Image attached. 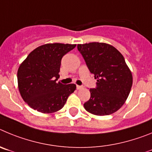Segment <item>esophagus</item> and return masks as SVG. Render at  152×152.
Instances as JSON below:
<instances>
[{
	"label": "esophagus",
	"mask_w": 152,
	"mask_h": 152,
	"mask_svg": "<svg viewBox=\"0 0 152 152\" xmlns=\"http://www.w3.org/2000/svg\"><path fill=\"white\" fill-rule=\"evenodd\" d=\"M83 88V86H76V88H77L78 90L82 89Z\"/></svg>",
	"instance_id": "esophagus-1"
}]
</instances>
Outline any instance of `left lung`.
I'll return each instance as SVG.
<instances>
[{
    "instance_id": "obj_1",
    "label": "left lung",
    "mask_w": 152,
    "mask_h": 152,
    "mask_svg": "<svg viewBox=\"0 0 152 152\" xmlns=\"http://www.w3.org/2000/svg\"><path fill=\"white\" fill-rule=\"evenodd\" d=\"M88 69L97 79V87L90 88L91 97L84 104L89 113L110 115L125 103L132 85V75L124 56L110 45L100 42L78 45Z\"/></svg>"
}]
</instances>
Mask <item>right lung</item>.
Instances as JSON below:
<instances>
[{
    "label": "right lung",
    "instance_id": "obj_1",
    "mask_svg": "<svg viewBox=\"0 0 152 152\" xmlns=\"http://www.w3.org/2000/svg\"><path fill=\"white\" fill-rule=\"evenodd\" d=\"M76 45L53 43L30 53L17 71L18 88L27 104L37 111L51 113L63 108L75 84L64 85L59 79L61 59Z\"/></svg>",
    "mask_w": 152,
    "mask_h": 152
}]
</instances>
